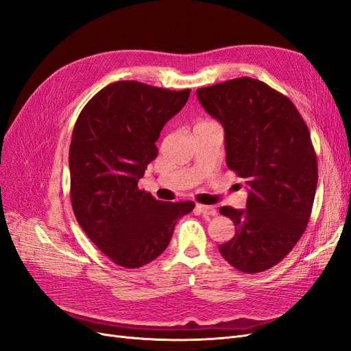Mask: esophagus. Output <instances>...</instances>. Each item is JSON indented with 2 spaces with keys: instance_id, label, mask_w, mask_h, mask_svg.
Here are the masks:
<instances>
[{
  "instance_id": "esophagus-1",
  "label": "esophagus",
  "mask_w": 351,
  "mask_h": 351,
  "mask_svg": "<svg viewBox=\"0 0 351 351\" xmlns=\"http://www.w3.org/2000/svg\"><path fill=\"white\" fill-rule=\"evenodd\" d=\"M196 210L200 212L204 217H212V215H217V209L214 206H208V205H196Z\"/></svg>"
}]
</instances>
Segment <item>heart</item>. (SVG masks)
Returning a JSON list of instances; mask_svg holds the SVG:
<instances>
[{"label":"heart","mask_w":351,"mask_h":351,"mask_svg":"<svg viewBox=\"0 0 351 351\" xmlns=\"http://www.w3.org/2000/svg\"><path fill=\"white\" fill-rule=\"evenodd\" d=\"M206 123H214V121H210V120H204V121H200V123H197V124H206Z\"/></svg>","instance_id":"heart-1"}]
</instances>
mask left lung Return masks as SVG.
<instances>
[{"label": "left lung", "instance_id": "left-lung-1", "mask_svg": "<svg viewBox=\"0 0 351 351\" xmlns=\"http://www.w3.org/2000/svg\"><path fill=\"white\" fill-rule=\"evenodd\" d=\"M196 95L224 127L228 168L249 186L246 209H219L236 227L219 253L244 274L263 272L293 250L312 214L317 159L309 129L285 95L256 79H231Z\"/></svg>", "mask_w": 351, "mask_h": 351}]
</instances>
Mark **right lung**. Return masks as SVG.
<instances>
[{
  "label": "right lung",
  "instance_id": "obj_1",
  "mask_svg": "<svg viewBox=\"0 0 351 351\" xmlns=\"http://www.w3.org/2000/svg\"><path fill=\"white\" fill-rule=\"evenodd\" d=\"M189 95L190 89L115 82L84 105L74 124L69 152L73 212L95 246L123 268L156 259L177 219L195 208L192 200H156L137 187L158 155L159 133Z\"/></svg>",
  "mask_w": 351,
  "mask_h": 351
}]
</instances>
